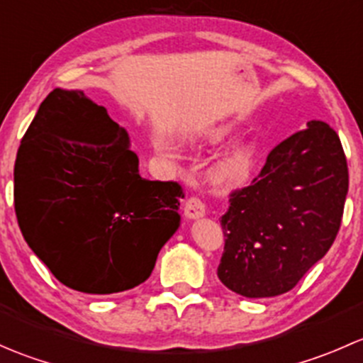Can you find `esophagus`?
Here are the masks:
<instances>
[{
	"instance_id": "obj_1",
	"label": "esophagus",
	"mask_w": 363,
	"mask_h": 363,
	"mask_svg": "<svg viewBox=\"0 0 363 363\" xmlns=\"http://www.w3.org/2000/svg\"><path fill=\"white\" fill-rule=\"evenodd\" d=\"M184 216L188 219H199L205 216V203L199 196H191L184 203Z\"/></svg>"
}]
</instances>
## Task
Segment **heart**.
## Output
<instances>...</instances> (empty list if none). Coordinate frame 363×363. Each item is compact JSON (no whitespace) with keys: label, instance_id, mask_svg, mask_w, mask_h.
<instances>
[{"label":"heart","instance_id":"obj_1","mask_svg":"<svg viewBox=\"0 0 363 363\" xmlns=\"http://www.w3.org/2000/svg\"><path fill=\"white\" fill-rule=\"evenodd\" d=\"M252 156L247 147H235L223 156L218 164L219 177L228 182H242L251 174Z\"/></svg>","mask_w":363,"mask_h":363}]
</instances>
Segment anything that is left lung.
I'll list each match as a JSON object with an SVG mask.
<instances>
[{
  "label": "left lung",
  "instance_id": "1",
  "mask_svg": "<svg viewBox=\"0 0 363 363\" xmlns=\"http://www.w3.org/2000/svg\"><path fill=\"white\" fill-rule=\"evenodd\" d=\"M347 184L339 135L323 121L276 145L251 186L230 195L219 281L247 298L295 288L334 244Z\"/></svg>",
  "mask_w": 363,
  "mask_h": 363
}]
</instances>
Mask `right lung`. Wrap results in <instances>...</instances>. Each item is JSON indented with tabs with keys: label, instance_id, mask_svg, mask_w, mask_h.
I'll use <instances>...</instances> for the list:
<instances>
[{
	"label": "right lung",
	"instance_id": "right-lung-1",
	"mask_svg": "<svg viewBox=\"0 0 363 363\" xmlns=\"http://www.w3.org/2000/svg\"><path fill=\"white\" fill-rule=\"evenodd\" d=\"M181 199L177 182L140 177L126 130L82 91L49 93L17 151L21 232L54 277L82 294L144 283L181 225Z\"/></svg>",
	"mask_w": 363,
	"mask_h": 363
}]
</instances>
